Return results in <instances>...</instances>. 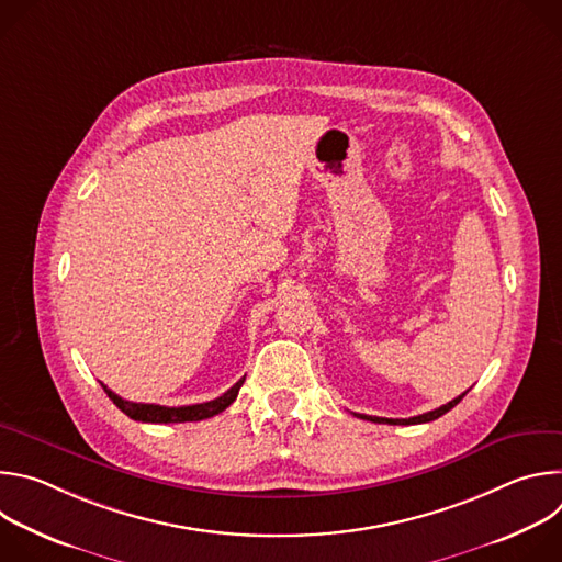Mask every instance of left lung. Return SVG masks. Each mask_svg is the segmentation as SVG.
<instances>
[{
    "mask_svg": "<svg viewBox=\"0 0 562 562\" xmlns=\"http://www.w3.org/2000/svg\"><path fill=\"white\" fill-rule=\"evenodd\" d=\"M467 395V391L462 393V395H458V397H453L451 403H447V405H442V407H438V409H434V412H427V414H423V416H414V418H403V420H397V418H378V416H364V414H356L358 418H362V420H371V423H382V425H420V423H431V420H436V418H440V416H445L449 409H453L460 400Z\"/></svg>",
    "mask_w": 562,
    "mask_h": 562,
    "instance_id": "1",
    "label": "left lung"
}]
</instances>
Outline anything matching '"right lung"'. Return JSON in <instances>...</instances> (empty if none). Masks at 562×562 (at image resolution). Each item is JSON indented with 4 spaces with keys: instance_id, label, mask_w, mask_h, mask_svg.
Instances as JSON below:
<instances>
[{
    "instance_id": "add662e5",
    "label": "right lung",
    "mask_w": 562,
    "mask_h": 562,
    "mask_svg": "<svg viewBox=\"0 0 562 562\" xmlns=\"http://www.w3.org/2000/svg\"><path fill=\"white\" fill-rule=\"evenodd\" d=\"M247 378V375H245ZM243 380H237L226 393H222L215 400H209V403H200V405H189V407H162V405H144V403H131V400L120 397L117 393H113L106 384L104 391L106 395L113 400V405L117 409H122L128 418L139 420V423H153V425H169V423H198V420H206L213 418L217 414H222L233 400L237 397L239 386H243Z\"/></svg>"
}]
</instances>
